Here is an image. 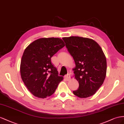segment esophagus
Instances as JSON below:
<instances>
[{"label":"esophagus","instance_id":"esophagus-1","mask_svg":"<svg viewBox=\"0 0 124 124\" xmlns=\"http://www.w3.org/2000/svg\"><path fill=\"white\" fill-rule=\"evenodd\" d=\"M65 78L66 79V80H69L70 79V75L69 74H68L67 75L65 76Z\"/></svg>","mask_w":124,"mask_h":124}]
</instances>
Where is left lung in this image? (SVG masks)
Segmentation results:
<instances>
[{"mask_svg": "<svg viewBox=\"0 0 124 124\" xmlns=\"http://www.w3.org/2000/svg\"><path fill=\"white\" fill-rule=\"evenodd\" d=\"M62 39L76 65L73 70L79 88L73 93L80 98L93 95L103 84L107 73V60L103 50L90 38L71 36Z\"/></svg>", "mask_w": 124, "mask_h": 124, "instance_id": "obj_1", "label": "left lung"}]
</instances>
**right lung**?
Masks as SVG:
<instances>
[{"label": "right lung", "mask_w": 124, "mask_h": 124, "mask_svg": "<svg viewBox=\"0 0 124 124\" xmlns=\"http://www.w3.org/2000/svg\"><path fill=\"white\" fill-rule=\"evenodd\" d=\"M65 44L59 38H42L25 49L21 59L20 73L25 85L34 96L45 98L54 93L63 80L52 64L51 58Z\"/></svg>", "instance_id": "1"}]
</instances>
